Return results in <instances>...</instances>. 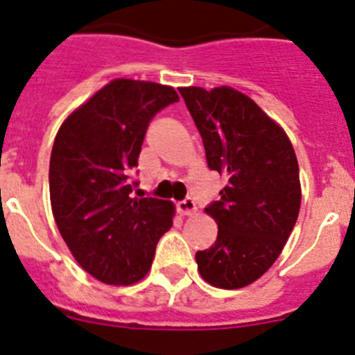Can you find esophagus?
Returning <instances> with one entry per match:
<instances>
[{"label": "esophagus", "mask_w": 355, "mask_h": 355, "mask_svg": "<svg viewBox=\"0 0 355 355\" xmlns=\"http://www.w3.org/2000/svg\"><path fill=\"white\" fill-rule=\"evenodd\" d=\"M178 211H180L181 215H193V213L197 211L196 200L190 199V197H187L184 200L178 202Z\"/></svg>", "instance_id": "obj_1"}]
</instances>
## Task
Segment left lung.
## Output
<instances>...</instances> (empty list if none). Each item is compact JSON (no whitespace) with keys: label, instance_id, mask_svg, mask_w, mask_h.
Segmentation results:
<instances>
[{"label":"left lung","instance_id":"obj_1","mask_svg":"<svg viewBox=\"0 0 355 355\" xmlns=\"http://www.w3.org/2000/svg\"><path fill=\"white\" fill-rule=\"evenodd\" d=\"M205 144L208 167L227 180L205 209L218 225L215 245L196 254L200 277L238 290L275 263L300 209L299 162L286 131L231 87H181Z\"/></svg>","mask_w":355,"mask_h":355}]
</instances>
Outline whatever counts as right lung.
Returning a JSON list of instances; mask_svg holds the SVG:
<instances>
[{
	"label": "right lung",
	"mask_w": 355,
	"mask_h": 355,
	"mask_svg": "<svg viewBox=\"0 0 355 355\" xmlns=\"http://www.w3.org/2000/svg\"><path fill=\"white\" fill-rule=\"evenodd\" d=\"M180 101L172 87L117 78L78 106L56 133L49 197L62 238L85 272L130 286L149 272L175 206L133 197L131 181L150 119Z\"/></svg>",
	"instance_id": "add662e5"
}]
</instances>
